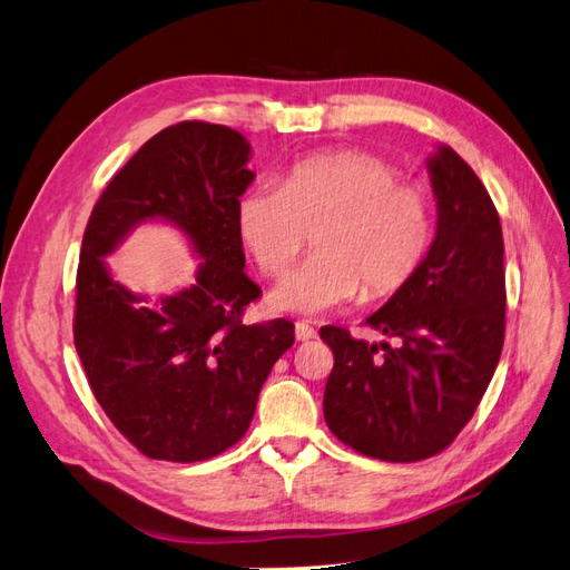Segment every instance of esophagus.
Returning <instances> with one entry per match:
<instances>
[{
  "label": "esophagus",
  "instance_id": "obj_1",
  "mask_svg": "<svg viewBox=\"0 0 570 570\" xmlns=\"http://www.w3.org/2000/svg\"><path fill=\"white\" fill-rule=\"evenodd\" d=\"M295 335L299 342H306V340H314L316 337V331L308 323H297L295 325Z\"/></svg>",
  "mask_w": 570,
  "mask_h": 570
}]
</instances>
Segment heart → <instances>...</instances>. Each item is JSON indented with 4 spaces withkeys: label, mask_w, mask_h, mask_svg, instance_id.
<instances>
[{
    "label": "heart",
    "mask_w": 570,
    "mask_h": 570,
    "mask_svg": "<svg viewBox=\"0 0 570 570\" xmlns=\"http://www.w3.org/2000/svg\"><path fill=\"white\" fill-rule=\"evenodd\" d=\"M316 230L318 254L275 285L278 312L323 314L400 289L433 243V209L416 185L364 151L304 159L283 185L252 187L237 202V233L264 273H283Z\"/></svg>",
    "instance_id": "1"
}]
</instances>
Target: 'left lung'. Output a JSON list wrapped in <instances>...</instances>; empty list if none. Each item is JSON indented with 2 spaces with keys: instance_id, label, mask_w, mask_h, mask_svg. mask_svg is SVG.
Masks as SVG:
<instances>
[{
  "instance_id": "8db88e82",
  "label": "left lung",
  "mask_w": 570,
  "mask_h": 570,
  "mask_svg": "<svg viewBox=\"0 0 570 570\" xmlns=\"http://www.w3.org/2000/svg\"><path fill=\"white\" fill-rule=\"evenodd\" d=\"M438 230L423 264L366 318L387 340L321 327L335 366L323 416L333 435L383 461L435 456L471 421L504 344V239L485 185L459 154L428 157Z\"/></svg>"
}]
</instances>
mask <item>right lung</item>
I'll return each instance as SVG.
<instances>
[{"mask_svg":"<svg viewBox=\"0 0 570 570\" xmlns=\"http://www.w3.org/2000/svg\"><path fill=\"white\" fill-rule=\"evenodd\" d=\"M233 128L183 120L147 140L95 204L82 235L73 340L111 423L149 459L204 461L247 433L258 392L295 342V323H243L262 287L245 273L237 202L254 180ZM178 227L196 283L151 301L104 258L142 222Z\"/></svg>","mask_w":570,"mask_h":570,"instance_id":"add662e5","label":"right lung"}]
</instances>
